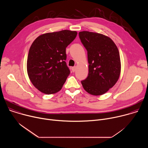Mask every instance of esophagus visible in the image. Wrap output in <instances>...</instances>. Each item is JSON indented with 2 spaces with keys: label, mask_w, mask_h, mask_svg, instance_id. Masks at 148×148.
<instances>
[{
  "label": "esophagus",
  "mask_w": 148,
  "mask_h": 148,
  "mask_svg": "<svg viewBox=\"0 0 148 148\" xmlns=\"http://www.w3.org/2000/svg\"><path fill=\"white\" fill-rule=\"evenodd\" d=\"M72 71H73V72H75V71L76 70V69H77V67H75V66H74V67H72Z\"/></svg>",
  "instance_id": "obj_1"
}]
</instances>
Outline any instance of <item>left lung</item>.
I'll list each match as a JSON object with an SVG mask.
<instances>
[{"label": "left lung", "instance_id": "1", "mask_svg": "<svg viewBox=\"0 0 148 148\" xmlns=\"http://www.w3.org/2000/svg\"><path fill=\"white\" fill-rule=\"evenodd\" d=\"M79 37L87 51L88 75L81 81L84 89L93 95H100L111 88L119 79L121 60L119 50L109 37L87 31Z\"/></svg>", "mask_w": 148, "mask_h": 148}]
</instances>
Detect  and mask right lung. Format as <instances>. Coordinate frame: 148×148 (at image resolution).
Returning a JSON list of instances; mask_svg holds the SVG:
<instances>
[{"instance_id": "obj_1", "label": "right lung", "mask_w": 148, "mask_h": 148, "mask_svg": "<svg viewBox=\"0 0 148 148\" xmlns=\"http://www.w3.org/2000/svg\"><path fill=\"white\" fill-rule=\"evenodd\" d=\"M75 31L68 30L39 36L29 51L27 70L33 86L46 94L60 91L70 71L65 60L66 47L75 39Z\"/></svg>"}]
</instances>
